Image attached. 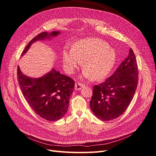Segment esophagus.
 I'll return each mask as SVG.
<instances>
[{"label":"esophagus","instance_id":"1","mask_svg":"<svg viewBox=\"0 0 156 156\" xmlns=\"http://www.w3.org/2000/svg\"><path fill=\"white\" fill-rule=\"evenodd\" d=\"M83 87V84L79 83H76L75 84V90H80Z\"/></svg>","mask_w":156,"mask_h":156}]
</instances>
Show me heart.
I'll return each mask as SVG.
<instances>
[{"label":"heart","mask_w":156,"mask_h":156,"mask_svg":"<svg viewBox=\"0 0 156 156\" xmlns=\"http://www.w3.org/2000/svg\"><path fill=\"white\" fill-rule=\"evenodd\" d=\"M115 51L104 41L95 37H87L77 41L72 49L62 52L63 65L66 72L72 74L83 62L84 76L92 80L106 77L115 64Z\"/></svg>","instance_id":"obj_1"}]
</instances>
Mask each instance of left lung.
Here are the masks:
<instances>
[{"label": "left lung", "instance_id": "left-lung-1", "mask_svg": "<svg viewBox=\"0 0 156 156\" xmlns=\"http://www.w3.org/2000/svg\"><path fill=\"white\" fill-rule=\"evenodd\" d=\"M136 59L131 48L128 56L110 77L93 87L90 107L103 121L119 117L132 101L139 80Z\"/></svg>", "mask_w": 156, "mask_h": 156}]
</instances>
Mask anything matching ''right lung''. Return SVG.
<instances>
[{
  "mask_svg": "<svg viewBox=\"0 0 156 156\" xmlns=\"http://www.w3.org/2000/svg\"><path fill=\"white\" fill-rule=\"evenodd\" d=\"M59 33L43 32L37 34L28 44L21 55L26 53L34 41L56 36ZM17 76L23 96L37 115L49 121L58 120L65 115L74 90V80L55 69L40 78H32L23 75L20 66H17Z\"/></svg>",
  "mask_w": 156,
  "mask_h": 156,
  "instance_id": "add662e5",
  "label": "right lung"
}]
</instances>
